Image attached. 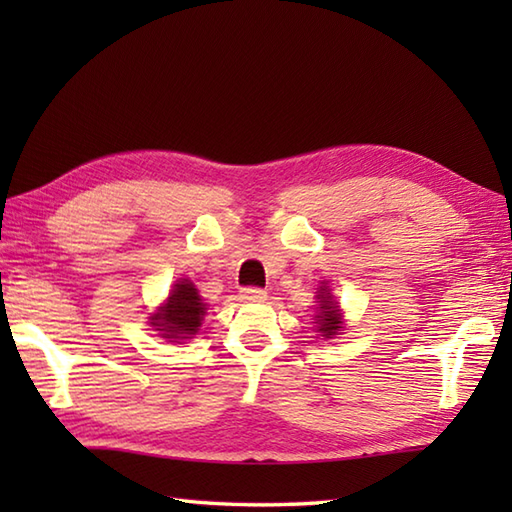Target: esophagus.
<instances>
[{
    "label": "esophagus",
    "mask_w": 512,
    "mask_h": 512,
    "mask_svg": "<svg viewBox=\"0 0 512 512\" xmlns=\"http://www.w3.org/2000/svg\"><path fill=\"white\" fill-rule=\"evenodd\" d=\"M266 297H268V292L266 290H262V288H244L242 290V299L244 301H248V303H259V301H266Z\"/></svg>",
    "instance_id": "1"
}]
</instances>
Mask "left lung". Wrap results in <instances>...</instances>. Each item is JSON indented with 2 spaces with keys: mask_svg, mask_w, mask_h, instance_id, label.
Listing matches in <instances>:
<instances>
[{
  "mask_svg": "<svg viewBox=\"0 0 512 512\" xmlns=\"http://www.w3.org/2000/svg\"><path fill=\"white\" fill-rule=\"evenodd\" d=\"M317 314H314V323H317V332L323 336V339H334L336 334H341L343 328V314L339 303L334 301L330 286L325 284L319 286L317 290Z\"/></svg>",
  "mask_w": 512,
  "mask_h": 512,
  "instance_id": "left-lung-1",
  "label": "left lung"
}]
</instances>
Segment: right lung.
I'll use <instances>...</instances> for the list:
<instances>
[{"label":"right lung","instance_id":"add662e5","mask_svg":"<svg viewBox=\"0 0 512 512\" xmlns=\"http://www.w3.org/2000/svg\"><path fill=\"white\" fill-rule=\"evenodd\" d=\"M204 314L206 303L202 301L198 288L193 286V281L178 279L167 301L149 317V323L160 332L162 339L184 341L198 334Z\"/></svg>","mask_w":512,"mask_h":512}]
</instances>
